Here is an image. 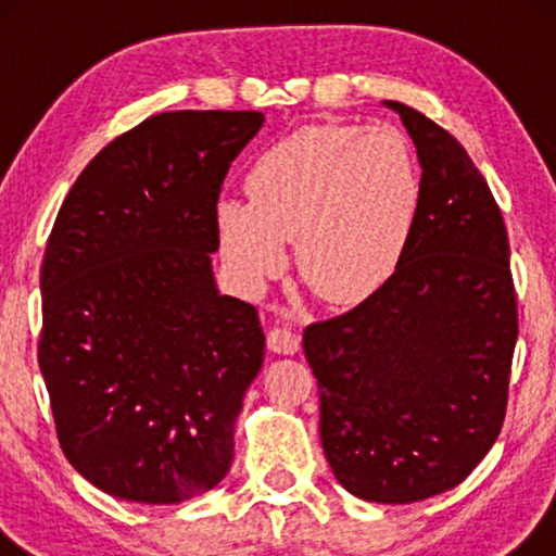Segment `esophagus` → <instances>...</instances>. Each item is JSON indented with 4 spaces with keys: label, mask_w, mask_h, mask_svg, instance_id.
I'll use <instances>...</instances> for the list:
<instances>
[{
    "label": "esophagus",
    "mask_w": 556,
    "mask_h": 556,
    "mask_svg": "<svg viewBox=\"0 0 556 556\" xmlns=\"http://www.w3.org/2000/svg\"><path fill=\"white\" fill-rule=\"evenodd\" d=\"M301 341L299 337L291 329H286V326H276V329L268 331V349L273 354H283V356H291L299 352Z\"/></svg>",
    "instance_id": "esophagus-1"
}]
</instances>
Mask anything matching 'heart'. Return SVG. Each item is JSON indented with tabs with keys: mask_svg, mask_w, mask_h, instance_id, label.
Listing matches in <instances>:
<instances>
[{
	"mask_svg": "<svg viewBox=\"0 0 556 556\" xmlns=\"http://www.w3.org/2000/svg\"><path fill=\"white\" fill-rule=\"evenodd\" d=\"M248 204L223 200L215 227L242 283L263 288L295 263L311 291L359 301L397 268L420 210V169L400 128L306 126L263 151L245 174Z\"/></svg>",
	"mask_w": 556,
	"mask_h": 556,
	"instance_id": "b5f03b06",
	"label": "heart"
}]
</instances>
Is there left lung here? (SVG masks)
Returning a JSON list of instances; mask_svg holds the SVG:
<instances>
[{
  "label": "left lung",
  "mask_w": 556,
  "mask_h": 556,
  "mask_svg": "<svg viewBox=\"0 0 556 556\" xmlns=\"http://www.w3.org/2000/svg\"><path fill=\"white\" fill-rule=\"evenodd\" d=\"M420 210L390 278L303 331L337 481L375 504L451 491L496 443L519 333L501 210L466 149L405 103Z\"/></svg>",
  "instance_id": "8db88e82"
}]
</instances>
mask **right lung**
I'll return each instance as SVG.
<instances>
[{"instance_id": "1", "label": "right lung", "mask_w": 556, "mask_h": 556, "mask_svg": "<svg viewBox=\"0 0 556 556\" xmlns=\"http://www.w3.org/2000/svg\"><path fill=\"white\" fill-rule=\"evenodd\" d=\"M263 121L151 116L83 169L58 212L37 359L65 458L109 496L181 504L230 470L265 333L255 306L217 291L215 207Z\"/></svg>"}]
</instances>
